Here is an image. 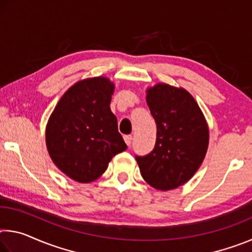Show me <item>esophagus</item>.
I'll return each mask as SVG.
<instances>
[{"label": "esophagus", "instance_id": "34e87169", "mask_svg": "<svg viewBox=\"0 0 252 252\" xmlns=\"http://www.w3.org/2000/svg\"><path fill=\"white\" fill-rule=\"evenodd\" d=\"M125 141H126V143L127 144V146H131V143H132V135H125Z\"/></svg>", "mask_w": 252, "mask_h": 252}]
</instances>
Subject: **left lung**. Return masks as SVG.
<instances>
[{"label":"left lung","instance_id":"obj_1","mask_svg":"<svg viewBox=\"0 0 252 252\" xmlns=\"http://www.w3.org/2000/svg\"><path fill=\"white\" fill-rule=\"evenodd\" d=\"M147 103L157 125L156 144L150 153L135 156V160L151 187L176 189L191 179L206 156V119L189 92L168 84L149 89Z\"/></svg>","mask_w":252,"mask_h":252}]
</instances>
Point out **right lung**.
I'll return each instance as SVG.
<instances>
[{
	"mask_svg": "<svg viewBox=\"0 0 252 252\" xmlns=\"http://www.w3.org/2000/svg\"><path fill=\"white\" fill-rule=\"evenodd\" d=\"M113 90L110 80L102 76L80 81L51 114L45 133L50 157L75 181L95 180L111 159L127 148L110 109Z\"/></svg>",
	"mask_w": 252,
	"mask_h": 252,
	"instance_id": "add662e5",
	"label": "right lung"
}]
</instances>
